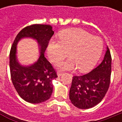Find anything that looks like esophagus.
<instances>
[{"instance_id": "34e87169", "label": "esophagus", "mask_w": 122, "mask_h": 122, "mask_svg": "<svg viewBox=\"0 0 122 122\" xmlns=\"http://www.w3.org/2000/svg\"><path fill=\"white\" fill-rule=\"evenodd\" d=\"M62 74H63V73H62V71H58V73H57V75H58V77H60Z\"/></svg>"}]
</instances>
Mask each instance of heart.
I'll use <instances>...</instances> for the list:
<instances>
[{"label": "heart", "mask_w": 122, "mask_h": 122, "mask_svg": "<svg viewBox=\"0 0 122 122\" xmlns=\"http://www.w3.org/2000/svg\"><path fill=\"white\" fill-rule=\"evenodd\" d=\"M60 41H50L47 54L53 62H57L68 56L71 58L56 64L62 70L78 68L87 72L94 67L100 59L103 49V42L100 37L92 36L87 31L69 28L59 35Z\"/></svg>", "instance_id": "1"}]
</instances>
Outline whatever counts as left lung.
<instances>
[{
  "mask_svg": "<svg viewBox=\"0 0 122 122\" xmlns=\"http://www.w3.org/2000/svg\"><path fill=\"white\" fill-rule=\"evenodd\" d=\"M111 73V56L108 47L103 60L91 72L74 76L69 98L79 109L92 108L101 102L109 89Z\"/></svg>",
  "mask_w": 122,
  "mask_h": 122,
  "instance_id": "obj_1",
  "label": "left lung"
}]
</instances>
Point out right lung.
<instances>
[{
  "label": "right lung",
  "mask_w": 122,
  "mask_h": 122,
  "mask_svg": "<svg viewBox=\"0 0 122 122\" xmlns=\"http://www.w3.org/2000/svg\"><path fill=\"white\" fill-rule=\"evenodd\" d=\"M54 34L50 25L33 24L23 28L16 36L10 51L9 66L12 83L18 94L28 102L37 104L48 100L53 92L52 81L58 77L44 53ZM24 38L35 39L39 45L40 56L29 66H23L16 58V45Z\"/></svg>",
  "instance_id": "add662e5"
}]
</instances>
